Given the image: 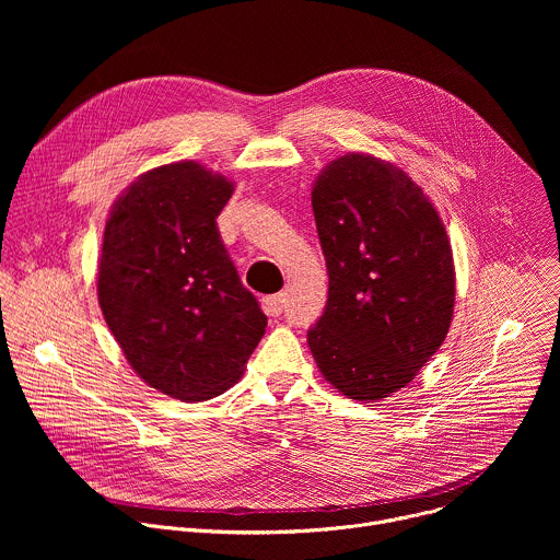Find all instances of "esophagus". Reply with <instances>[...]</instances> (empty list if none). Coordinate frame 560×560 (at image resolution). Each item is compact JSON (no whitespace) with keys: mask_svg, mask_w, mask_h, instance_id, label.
<instances>
[{"mask_svg":"<svg viewBox=\"0 0 560 560\" xmlns=\"http://www.w3.org/2000/svg\"><path fill=\"white\" fill-rule=\"evenodd\" d=\"M285 305H288V299H285L283 292L270 294V296L264 299V310H266V314H270V316H279V314L285 310Z\"/></svg>","mask_w":560,"mask_h":560,"instance_id":"esophagus-1","label":"esophagus"}]
</instances>
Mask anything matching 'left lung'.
<instances>
[{"label":"left lung","instance_id":"left-lung-1","mask_svg":"<svg viewBox=\"0 0 560 560\" xmlns=\"http://www.w3.org/2000/svg\"><path fill=\"white\" fill-rule=\"evenodd\" d=\"M312 210L330 288L307 346L341 394L376 404L445 341L454 312L447 232L401 168L359 152L322 171Z\"/></svg>","mask_w":560,"mask_h":560}]
</instances>
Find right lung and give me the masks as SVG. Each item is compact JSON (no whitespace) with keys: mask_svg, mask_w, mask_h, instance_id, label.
Here are the masks:
<instances>
[{"mask_svg":"<svg viewBox=\"0 0 560 560\" xmlns=\"http://www.w3.org/2000/svg\"><path fill=\"white\" fill-rule=\"evenodd\" d=\"M232 192L197 162L159 166L126 188L104 230L106 324L150 387L188 404L234 385L268 326L217 228Z\"/></svg>","mask_w":560,"mask_h":560,"instance_id":"obj_1","label":"right lung"}]
</instances>
